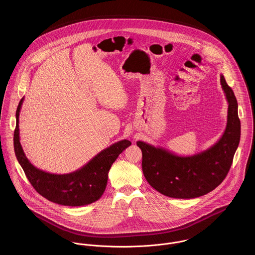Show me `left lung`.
I'll return each instance as SVG.
<instances>
[{"mask_svg": "<svg viewBox=\"0 0 255 255\" xmlns=\"http://www.w3.org/2000/svg\"><path fill=\"white\" fill-rule=\"evenodd\" d=\"M227 97L228 122L221 138L206 151L181 157L143 141L136 145L142 152V171L148 183L161 194L176 199H193L215 189L225 180L239 145L241 123L234 93L221 74Z\"/></svg>", "mask_w": 255, "mask_h": 255, "instance_id": "8db88e82", "label": "left lung"}]
</instances>
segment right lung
Instances as JSON below:
<instances>
[{"mask_svg":"<svg viewBox=\"0 0 255 255\" xmlns=\"http://www.w3.org/2000/svg\"><path fill=\"white\" fill-rule=\"evenodd\" d=\"M24 101L20 100L16 111L14 151L27 180L34 189L52 203L68 206L90 205L104 193L112 164L131 141L123 139L102 150L82 168L70 174H50L33 166L24 155L19 136V116Z\"/></svg>","mask_w":255,"mask_h":255,"instance_id":"obj_1","label":"right lung"}]
</instances>
